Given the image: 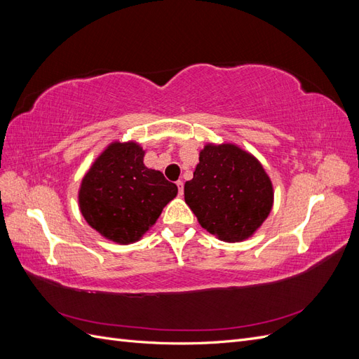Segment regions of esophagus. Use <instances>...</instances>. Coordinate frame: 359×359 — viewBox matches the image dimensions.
I'll use <instances>...</instances> for the list:
<instances>
[{
    "label": "esophagus",
    "mask_w": 359,
    "mask_h": 359,
    "mask_svg": "<svg viewBox=\"0 0 359 359\" xmlns=\"http://www.w3.org/2000/svg\"><path fill=\"white\" fill-rule=\"evenodd\" d=\"M177 186H178V193L182 194L184 193V182L182 181H177Z\"/></svg>",
    "instance_id": "34e87169"
}]
</instances>
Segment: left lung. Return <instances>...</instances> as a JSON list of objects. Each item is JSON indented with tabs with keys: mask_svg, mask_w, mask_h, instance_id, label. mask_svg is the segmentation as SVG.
Wrapping results in <instances>:
<instances>
[{
	"mask_svg": "<svg viewBox=\"0 0 359 359\" xmlns=\"http://www.w3.org/2000/svg\"><path fill=\"white\" fill-rule=\"evenodd\" d=\"M184 199L199 224L227 243L252 236L273 208V184L262 165L232 144L205 145Z\"/></svg>",
	"mask_w": 359,
	"mask_h": 359,
	"instance_id": "8db88e82",
	"label": "left lung"
}]
</instances>
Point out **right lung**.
<instances>
[{"instance_id":"add662e5","label":"right lung","mask_w":359,"mask_h":359,"mask_svg":"<svg viewBox=\"0 0 359 359\" xmlns=\"http://www.w3.org/2000/svg\"><path fill=\"white\" fill-rule=\"evenodd\" d=\"M178 187L144 165L135 142L107 147L82 180L79 206L83 219L119 244L137 241L177 196Z\"/></svg>"}]
</instances>
